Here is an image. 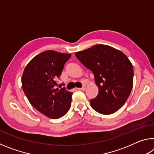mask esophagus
Segmentation results:
<instances>
[{
  "label": "esophagus",
  "mask_w": 154,
  "mask_h": 154,
  "mask_svg": "<svg viewBox=\"0 0 154 154\" xmlns=\"http://www.w3.org/2000/svg\"><path fill=\"white\" fill-rule=\"evenodd\" d=\"M77 90H82V91H84L85 90V87H82V88H77Z\"/></svg>",
  "instance_id": "esophagus-1"
}]
</instances>
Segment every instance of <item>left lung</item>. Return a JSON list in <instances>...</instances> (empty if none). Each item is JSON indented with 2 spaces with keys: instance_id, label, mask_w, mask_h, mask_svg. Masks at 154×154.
Instances as JSON below:
<instances>
[{
  "instance_id": "1",
  "label": "left lung",
  "mask_w": 154,
  "mask_h": 154,
  "mask_svg": "<svg viewBox=\"0 0 154 154\" xmlns=\"http://www.w3.org/2000/svg\"><path fill=\"white\" fill-rule=\"evenodd\" d=\"M77 58L94 76L99 92L90 100L98 113H115L126 103L133 85L134 71L128 57L118 49L106 45H96L76 52Z\"/></svg>"
}]
</instances>
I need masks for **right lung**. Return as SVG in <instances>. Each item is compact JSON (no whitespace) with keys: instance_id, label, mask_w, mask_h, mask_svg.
<instances>
[{"instance_id":"obj_1","label":"right lung","mask_w":154,"mask_h":154,"mask_svg":"<svg viewBox=\"0 0 154 154\" xmlns=\"http://www.w3.org/2000/svg\"><path fill=\"white\" fill-rule=\"evenodd\" d=\"M71 57V54L43 51L31 60L23 72L22 88L30 103L51 119L61 118L71 106L72 92L56 87L64 64Z\"/></svg>"}]
</instances>
